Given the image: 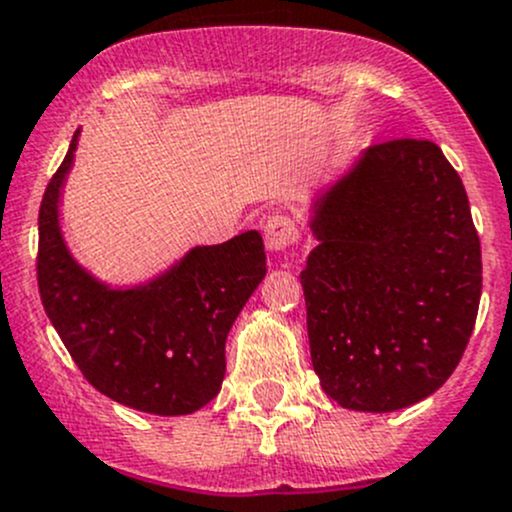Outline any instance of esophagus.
<instances>
[{
	"label": "esophagus",
	"instance_id": "1",
	"mask_svg": "<svg viewBox=\"0 0 512 512\" xmlns=\"http://www.w3.org/2000/svg\"><path fill=\"white\" fill-rule=\"evenodd\" d=\"M262 235H265L267 250L282 252L299 238V230H297V223H294L292 215L274 213L265 220V230H262Z\"/></svg>",
	"mask_w": 512,
	"mask_h": 512
}]
</instances>
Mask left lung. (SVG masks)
Returning a JSON list of instances; mask_svg holds the SVG:
<instances>
[{
  "mask_svg": "<svg viewBox=\"0 0 512 512\" xmlns=\"http://www.w3.org/2000/svg\"><path fill=\"white\" fill-rule=\"evenodd\" d=\"M299 279L331 400L395 412L449 380L481 301V242L454 166L427 139L365 149L311 203Z\"/></svg>",
  "mask_w": 512,
  "mask_h": 512,
  "instance_id": "obj_1",
  "label": "left lung"
}]
</instances>
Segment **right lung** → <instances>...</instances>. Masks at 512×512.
I'll use <instances>...</instances> for the list:
<instances>
[{
  "mask_svg": "<svg viewBox=\"0 0 512 512\" xmlns=\"http://www.w3.org/2000/svg\"><path fill=\"white\" fill-rule=\"evenodd\" d=\"M80 129L43 193L39 292L80 373L132 410L176 417L206 407L225 378V341L267 274L257 230L196 245L139 284L102 282L73 257L61 228V196Z\"/></svg>",
  "mask_w": 512,
  "mask_h": 512,
  "instance_id": "right-lung-1",
  "label": "right lung"
}]
</instances>
